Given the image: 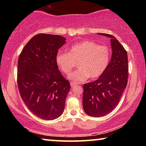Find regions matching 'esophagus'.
I'll return each mask as SVG.
<instances>
[{
	"label": "esophagus",
	"instance_id": "34e87169",
	"mask_svg": "<svg viewBox=\"0 0 146 146\" xmlns=\"http://www.w3.org/2000/svg\"><path fill=\"white\" fill-rule=\"evenodd\" d=\"M70 85H71V86H72V87L76 86L77 85V83L74 82H70Z\"/></svg>",
	"mask_w": 146,
	"mask_h": 146
}]
</instances>
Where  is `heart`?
<instances>
[{"instance_id":"1","label":"heart","mask_w":146,"mask_h":146,"mask_svg":"<svg viewBox=\"0 0 146 146\" xmlns=\"http://www.w3.org/2000/svg\"><path fill=\"white\" fill-rule=\"evenodd\" d=\"M111 50L106 46L85 40L72 46L68 52L60 51L56 61L60 70L68 74L78 62V68L68 76L72 80L84 82L101 76L108 66Z\"/></svg>"}]
</instances>
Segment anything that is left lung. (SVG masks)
I'll return each instance as SVG.
<instances>
[{"label": "left lung", "instance_id": "obj_1", "mask_svg": "<svg viewBox=\"0 0 146 146\" xmlns=\"http://www.w3.org/2000/svg\"><path fill=\"white\" fill-rule=\"evenodd\" d=\"M112 55L108 66L101 76L84 84L83 108L88 115L99 117L107 115L117 106L128 79L127 54L123 46L111 35Z\"/></svg>", "mask_w": 146, "mask_h": 146}]
</instances>
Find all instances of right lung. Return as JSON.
<instances>
[{
  "mask_svg": "<svg viewBox=\"0 0 146 146\" xmlns=\"http://www.w3.org/2000/svg\"><path fill=\"white\" fill-rule=\"evenodd\" d=\"M65 43L62 36L38 34L30 40L19 56L20 94L29 110L41 119L58 118L64 109L70 85L58 70L56 57Z\"/></svg>",
  "mask_w": 146,
  "mask_h": 146,
  "instance_id": "1",
  "label": "right lung"
}]
</instances>
